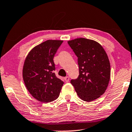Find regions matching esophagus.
<instances>
[{
    "label": "esophagus",
    "instance_id": "esophagus-1",
    "mask_svg": "<svg viewBox=\"0 0 132 132\" xmlns=\"http://www.w3.org/2000/svg\"><path fill=\"white\" fill-rule=\"evenodd\" d=\"M64 80L66 82H69V80H70V77L68 76H67L64 78Z\"/></svg>",
    "mask_w": 132,
    "mask_h": 132
}]
</instances>
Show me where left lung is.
<instances>
[{
	"label": "left lung",
	"mask_w": 132,
	"mask_h": 132,
	"mask_svg": "<svg viewBox=\"0 0 132 132\" xmlns=\"http://www.w3.org/2000/svg\"><path fill=\"white\" fill-rule=\"evenodd\" d=\"M68 44L77 57L79 75L71 84L79 98L85 102L98 98L106 91L111 77L107 54L96 41L80 38Z\"/></svg>",
	"instance_id": "1"
}]
</instances>
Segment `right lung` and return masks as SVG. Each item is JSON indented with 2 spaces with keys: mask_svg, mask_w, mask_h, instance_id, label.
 Returning a JSON list of instances; mask_svg holds the SVG:
<instances>
[{
  "mask_svg": "<svg viewBox=\"0 0 132 132\" xmlns=\"http://www.w3.org/2000/svg\"><path fill=\"white\" fill-rule=\"evenodd\" d=\"M63 42L47 40L30 50L24 61L23 78L30 94L48 103L59 97L64 82L56 76L53 57Z\"/></svg>",
  "mask_w": 132,
  "mask_h": 132,
  "instance_id": "1",
  "label": "right lung"
}]
</instances>
